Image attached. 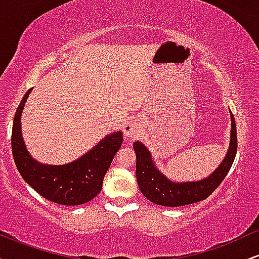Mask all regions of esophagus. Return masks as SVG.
Returning <instances> with one entry per match:
<instances>
[{
	"label": "esophagus",
	"mask_w": 259,
	"mask_h": 259,
	"mask_svg": "<svg viewBox=\"0 0 259 259\" xmlns=\"http://www.w3.org/2000/svg\"><path fill=\"white\" fill-rule=\"evenodd\" d=\"M123 133L126 138L134 139L140 134V127L139 124L136 123V120H127L123 126Z\"/></svg>",
	"instance_id": "34e87169"
}]
</instances>
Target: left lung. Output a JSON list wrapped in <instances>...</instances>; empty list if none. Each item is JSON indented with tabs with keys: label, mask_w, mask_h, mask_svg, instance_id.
Segmentation results:
<instances>
[{
	"label": "left lung",
	"mask_w": 259,
	"mask_h": 259,
	"mask_svg": "<svg viewBox=\"0 0 259 259\" xmlns=\"http://www.w3.org/2000/svg\"><path fill=\"white\" fill-rule=\"evenodd\" d=\"M230 115V145H229L227 156L212 174L198 181L175 183V181L169 180L156 167L151 152L145 147V145L139 141L134 142V151L136 153V179H138L142 195L148 201L165 207L186 206V204L206 200L227 177L228 171L233 165L235 156H236V124H235L234 115L231 112Z\"/></svg>",
	"instance_id": "8db88e82"
}]
</instances>
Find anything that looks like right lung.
I'll list each match as a JSON object with an SVG mask.
<instances>
[{"label":"right lung","instance_id":"right-lung-1","mask_svg":"<svg viewBox=\"0 0 259 259\" xmlns=\"http://www.w3.org/2000/svg\"><path fill=\"white\" fill-rule=\"evenodd\" d=\"M31 90L26 91L17 108L12 129V152L18 171L37 194L55 203L78 206L91 201L102 189L103 178L123 144V134H109L88 153L68 164L38 163L26 150L20 126L23 108Z\"/></svg>","mask_w":259,"mask_h":259}]
</instances>
